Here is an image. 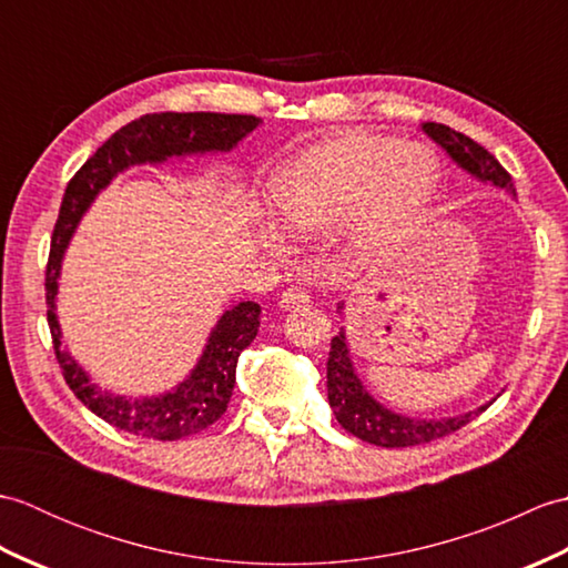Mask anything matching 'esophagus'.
I'll return each instance as SVG.
<instances>
[{"mask_svg":"<svg viewBox=\"0 0 568 568\" xmlns=\"http://www.w3.org/2000/svg\"><path fill=\"white\" fill-rule=\"evenodd\" d=\"M307 300H310V295L303 291V287L291 285V287H285V291H283V297H281V307H295V305H305Z\"/></svg>","mask_w":568,"mask_h":568,"instance_id":"esophagus-1","label":"esophagus"}]
</instances>
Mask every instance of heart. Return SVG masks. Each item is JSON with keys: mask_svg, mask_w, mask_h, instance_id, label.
<instances>
[{"mask_svg": "<svg viewBox=\"0 0 568 568\" xmlns=\"http://www.w3.org/2000/svg\"><path fill=\"white\" fill-rule=\"evenodd\" d=\"M432 153L381 134H344L312 146L271 183V207L287 232L327 234L344 222L358 253H373L403 236L434 190ZM268 244L283 239L268 229Z\"/></svg>", "mask_w": 568, "mask_h": 568, "instance_id": "heart-1", "label": "heart"}]
</instances>
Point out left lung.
Returning a JSON list of instances; mask_svg holds the SVG:
<instances>
[{
  "label": "left lung",
  "instance_id": "1",
  "mask_svg": "<svg viewBox=\"0 0 568 568\" xmlns=\"http://www.w3.org/2000/svg\"><path fill=\"white\" fill-rule=\"evenodd\" d=\"M425 134L437 141L439 146L452 155V159L468 171L498 187H505L515 195L513 178L505 168L498 163L493 153H488L480 143L468 139L462 131H454L437 122L422 124ZM327 397L329 407L334 409V417L339 425L358 437L361 442L385 446V449H403V446H417L429 444L434 439H442L446 434L462 429L470 419L478 417L488 407H478L474 413L458 415V417H444V419H422V417H405L397 415L393 409L383 407L373 400L366 393L364 383L358 381L354 373L352 356H348L346 334L339 332L332 339L329 358H327Z\"/></svg>",
  "mask_w": 568,
  "mask_h": 568
}]
</instances>
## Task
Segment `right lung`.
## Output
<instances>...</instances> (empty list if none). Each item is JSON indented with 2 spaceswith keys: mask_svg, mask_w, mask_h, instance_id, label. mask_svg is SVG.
Returning a JSON list of instances; mask_svg holds the SVG:
<instances>
[{
  "mask_svg": "<svg viewBox=\"0 0 568 568\" xmlns=\"http://www.w3.org/2000/svg\"><path fill=\"white\" fill-rule=\"evenodd\" d=\"M261 124L253 114L216 112H161L143 114L122 126L94 151L65 187L63 202L53 226L51 253L45 265V305L48 327L53 336V352L63 378L78 400L110 425L136 434L143 439L175 442L207 429L226 413L236 383L239 354L256 339L261 307L239 303L226 310L210 334L195 371L175 390L155 397H124L100 390L75 361L63 352L55 317V293L60 261L80 216L88 212L98 192L112 183L116 173L139 163H163L173 155L229 151Z\"/></svg>",
  "mask_w": 568,
  "mask_h": 568,
  "instance_id": "right-lung-1",
  "label": "right lung"
}]
</instances>
